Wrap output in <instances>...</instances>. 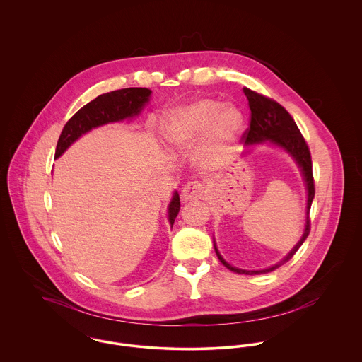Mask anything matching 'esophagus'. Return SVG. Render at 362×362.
I'll list each match as a JSON object with an SVG mask.
<instances>
[{"label":"esophagus","mask_w":362,"mask_h":362,"mask_svg":"<svg viewBox=\"0 0 362 362\" xmlns=\"http://www.w3.org/2000/svg\"><path fill=\"white\" fill-rule=\"evenodd\" d=\"M202 195H204V187L199 181H189L181 191V198L185 202L201 199Z\"/></svg>","instance_id":"1"}]
</instances>
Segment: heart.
<instances>
[{
  "label": "heart",
  "instance_id": "b5f03b06",
  "mask_svg": "<svg viewBox=\"0 0 362 362\" xmlns=\"http://www.w3.org/2000/svg\"><path fill=\"white\" fill-rule=\"evenodd\" d=\"M241 128L243 115L237 107L201 99L170 111L163 122V136L170 146L184 149L206 135L211 152L217 155L226 151Z\"/></svg>",
  "mask_w": 362,
  "mask_h": 362
}]
</instances>
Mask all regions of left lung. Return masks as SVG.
<instances>
[{
    "mask_svg": "<svg viewBox=\"0 0 362 362\" xmlns=\"http://www.w3.org/2000/svg\"><path fill=\"white\" fill-rule=\"evenodd\" d=\"M244 93L248 99V105L251 110L250 117V127L243 134V141L248 145L259 144L263 141H270L272 144H276L277 146L287 151L290 155L296 158L298 165L303 170L304 180L308 189V205H307V224L305 231L300 240V243L294 247V250L283 259L280 263L267 267L264 270H241L237 267H233L228 264L221 255L218 254L216 245L214 251L217 254L218 260L231 272L238 274H260V273H269L279 266L284 264L290 259L294 257V254L298 251V248L303 245V243L307 240L310 231V210L312 205V199L315 197V182H313V174H312V158H310V148L305 142L303 134L300 132L294 118L290 115V112L276 100L263 96L255 90H251L248 88H244Z\"/></svg>",
    "mask_w": 362,
    "mask_h": 362,
    "instance_id": "obj_1",
    "label": "left lung"
}]
</instances>
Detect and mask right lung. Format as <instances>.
Masks as SVG:
<instances>
[{
    "mask_svg": "<svg viewBox=\"0 0 362 362\" xmlns=\"http://www.w3.org/2000/svg\"><path fill=\"white\" fill-rule=\"evenodd\" d=\"M151 90L146 88H127L104 93L78 110L64 125L57 142L55 158L62 155L79 136L107 122L121 121L136 115L149 100ZM180 197L175 192L168 206V221L173 227L180 211Z\"/></svg>",
    "mask_w": 362,
    "mask_h": 362,
    "instance_id": "obj_1",
    "label": "right lung"
}]
</instances>
